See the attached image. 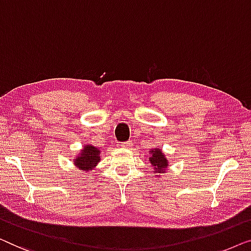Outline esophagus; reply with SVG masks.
I'll use <instances>...</instances> for the list:
<instances>
[{"instance_id":"obj_1","label":"esophagus","mask_w":251,"mask_h":251,"mask_svg":"<svg viewBox=\"0 0 251 251\" xmlns=\"http://www.w3.org/2000/svg\"><path fill=\"white\" fill-rule=\"evenodd\" d=\"M119 146H121L122 148H129V147H132V141H126V142H123L119 144Z\"/></svg>"}]
</instances>
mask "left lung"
Wrapping results in <instances>:
<instances>
[{
	"label": "left lung",
	"mask_w": 251,
	"mask_h": 251,
	"mask_svg": "<svg viewBox=\"0 0 251 251\" xmlns=\"http://www.w3.org/2000/svg\"><path fill=\"white\" fill-rule=\"evenodd\" d=\"M151 153H152V157L149 158V161L154 167V172L159 173V174H164L165 169L168 166L167 159H166L165 156L158 148L154 150H151Z\"/></svg>",
	"instance_id": "obj_1"
}]
</instances>
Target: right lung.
Returning a JSON list of instances; mask_svg holds the SVG:
<instances>
[{"label": "right lung", "instance_id": "right-lung-1", "mask_svg": "<svg viewBox=\"0 0 251 251\" xmlns=\"http://www.w3.org/2000/svg\"><path fill=\"white\" fill-rule=\"evenodd\" d=\"M100 160V151L98 148L93 146H86L80 152V156L76 159L75 165L80 171L89 172L92 168L95 167Z\"/></svg>", "mask_w": 251, "mask_h": 251}]
</instances>
